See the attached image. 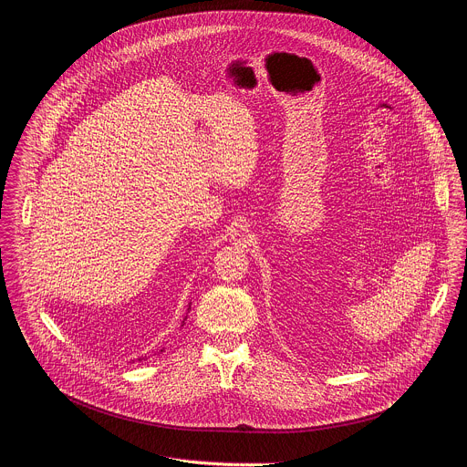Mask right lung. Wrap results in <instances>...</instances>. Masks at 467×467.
<instances>
[{
  "instance_id": "add662e5",
  "label": "right lung",
  "mask_w": 467,
  "mask_h": 467,
  "mask_svg": "<svg viewBox=\"0 0 467 467\" xmlns=\"http://www.w3.org/2000/svg\"><path fill=\"white\" fill-rule=\"evenodd\" d=\"M187 309H191V302H189V307H187ZM185 319H187V317H185ZM185 319H183V323H182V327H183V325H185ZM139 361H142V359H139Z\"/></svg>"
}]
</instances>
